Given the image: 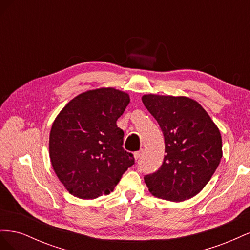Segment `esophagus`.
<instances>
[{"instance_id":"obj_1","label":"esophagus","mask_w":250,"mask_h":250,"mask_svg":"<svg viewBox=\"0 0 250 250\" xmlns=\"http://www.w3.org/2000/svg\"><path fill=\"white\" fill-rule=\"evenodd\" d=\"M142 153H143V151H142V150H141V151H137V152H134V153H133L134 160H135V161H138L139 158L142 156Z\"/></svg>"}]
</instances>
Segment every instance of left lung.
Instances as JSON below:
<instances>
[{"label": "left lung", "mask_w": 250, "mask_h": 250, "mask_svg": "<svg viewBox=\"0 0 250 250\" xmlns=\"http://www.w3.org/2000/svg\"><path fill=\"white\" fill-rule=\"evenodd\" d=\"M142 101L165 137L162 167L144 177L150 193L173 202L194 197L220 164L219 128L206 109L188 97L148 94Z\"/></svg>", "instance_id": "1"}]
</instances>
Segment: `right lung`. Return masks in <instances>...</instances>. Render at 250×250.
<instances>
[{"label": "right lung", "instance_id": "add662e5", "mask_svg": "<svg viewBox=\"0 0 250 250\" xmlns=\"http://www.w3.org/2000/svg\"><path fill=\"white\" fill-rule=\"evenodd\" d=\"M130 97L113 87L89 89L67 103L52 124L49 154L53 170L75 197L96 199L109 194L134 164L122 147L117 126Z\"/></svg>", "mask_w": 250, "mask_h": 250}]
</instances>
